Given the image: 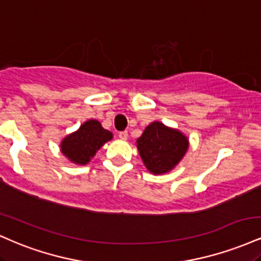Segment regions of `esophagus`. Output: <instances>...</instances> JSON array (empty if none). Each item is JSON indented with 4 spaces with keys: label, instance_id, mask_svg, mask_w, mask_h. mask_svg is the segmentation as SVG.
I'll return each mask as SVG.
<instances>
[{
    "label": "esophagus",
    "instance_id": "esophagus-1",
    "mask_svg": "<svg viewBox=\"0 0 261 261\" xmlns=\"http://www.w3.org/2000/svg\"><path fill=\"white\" fill-rule=\"evenodd\" d=\"M119 139L126 140L127 139V131H120V133H119Z\"/></svg>",
    "mask_w": 261,
    "mask_h": 261
}]
</instances>
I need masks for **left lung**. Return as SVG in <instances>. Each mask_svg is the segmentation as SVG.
<instances>
[{
	"label": "left lung",
	"mask_w": 261,
	"mask_h": 261,
	"mask_svg": "<svg viewBox=\"0 0 261 261\" xmlns=\"http://www.w3.org/2000/svg\"><path fill=\"white\" fill-rule=\"evenodd\" d=\"M137 148L150 172L164 174L181 161L188 148V141L180 131L154 121L137 140Z\"/></svg>",
	"instance_id": "obj_1"
}]
</instances>
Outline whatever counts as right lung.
Here are the masks:
<instances>
[{"label": "right lung", "mask_w": 261, "mask_h": 261, "mask_svg": "<svg viewBox=\"0 0 261 261\" xmlns=\"http://www.w3.org/2000/svg\"><path fill=\"white\" fill-rule=\"evenodd\" d=\"M112 139V133L105 130L97 120H89L76 133L69 135L62 142V152L73 163L87 164L96 152Z\"/></svg>", "instance_id": "add662e5"}]
</instances>
